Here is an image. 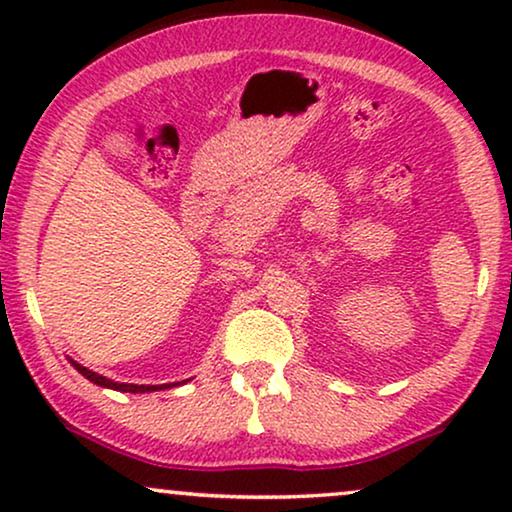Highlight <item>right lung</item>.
Returning <instances> with one entry per match:
<instances>
[{"label": "right lung", "mask_w": 512, "mask_h": 512, "mask_svg": "<svg viewBox=\"0 0 512 512\" xmlns=\"http://www.w3.org/2000/svg\"><path fill=\"white\" fill-rule=\"evenodd\" d=\"M69 363L79 370V373L86 377V380H90L93 384H97V387H104V389H114V391H125V394H149V391H160V389H170L174 387V384H128V382H114L109 380V377H104L100 373H93V370H88L86 366H81V363H76L69 359Z\"/></svg>", "instance_id": "obj_1"}]
</instances>
